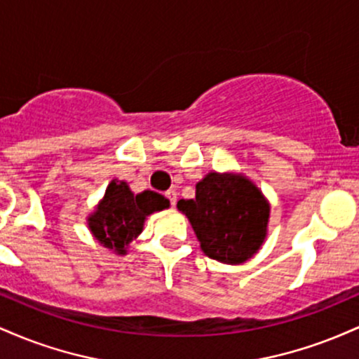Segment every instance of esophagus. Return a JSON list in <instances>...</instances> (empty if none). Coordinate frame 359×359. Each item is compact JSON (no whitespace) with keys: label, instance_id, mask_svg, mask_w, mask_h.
Instances as JSON below:
<instances>
[{"label":"esophagus","instance_id":"esophagus-1","mask_svg":"<svg viewBox=\"0 0 359 359\" xmlns=\"http://www.w3.org/2000/svg\"><path fill=\"white\" fill-rule=\"evenodd\" d=\"M165 197L168 201H170L172 205H175V203H177V192L175 191H172V189H170V191H167Z\"/></svg>","mask_w":359,"mask_h":359}]
</instances>
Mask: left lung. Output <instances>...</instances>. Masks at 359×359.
<instances>
[{
    "label": "left lung",
    "instance_id": "left-lung-1",
    "mask_svg": "<svg viewBox=\"0 0 359 359\" xmlns=\"http://www.w3.org/2000/svg\"><path fill=\"white\" fill-rule=\"evenodd\" d=\"M191 221L201 248L221 263L246 262L266 234L270 205L245 177L211 172L196 185V199L177 203Z\"/></svg>",
    "mask_w": 359,
    "mask_h": 359
}]
</instances>
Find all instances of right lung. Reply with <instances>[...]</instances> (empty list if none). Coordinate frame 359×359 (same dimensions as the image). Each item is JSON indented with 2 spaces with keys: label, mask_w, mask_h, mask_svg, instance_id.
Wrapping results in <instances>:
<instances>
[{
  "label": "right lung",
  "mask_w": 359,
  "mask_h": 359,
  "mask_svg": "<svg viewBox=\"0 0 359 359\" xmlns=\"http://www.w3.org/2000/svg\"><path fill=\"white\" fill-rule=\"evenodd\" d=\"M170 205L163 196L145 191L135 196L126 182H111L97 211L89 217V228L106 248L125 253L128 245L143 229L148 214Z\"/></svg>",
  "instance_id": "obj_1"
}]
</instances>
